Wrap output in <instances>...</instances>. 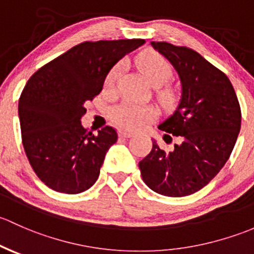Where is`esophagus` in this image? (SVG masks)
Masks as SVG:
<instances>
[{
    "label": "esophagus",
    "instance_id": "esophagus-1",
    "mask_svg": "<svg viewBox=\"0 0 254 254\" xmlns=\"http://www.w3.org/2000/svg\"><path fill=\"white\" fill-rule=\"evenodd\" d=\"M120 135L124 138H130L133 137V132H129V130H120Z\"/></svg>",
    "mask_w": 254,
    "mask_h": 254
}]
</instances>
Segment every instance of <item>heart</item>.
I'll list each match as a JSON object with an SVG mask.
<instances>
[{"label": "heart", "mask_w": 254, "mask_h": 254, "mask_svg": "<svg viewBox=\"0 0 254 254\" xmlns=\"http://www.w3.org/2000/svg\"><path fill=\"white\" fill-rule=\"evenodd\" d=\"M137 64L140 72L154 87L163 85L172 77V73H174L171 64L163 55L154 50H145L140 52L137 57ZM121 64H116L109 70L104 80L105 90L112 91L116 87V83L121 74ZM159 94L164 100H170L174 96V91L170 88L160 89ZM154 115H155V111L150 106L139 105V104L129 103V101L116 106L111 112L112 120L119 126L127 128V129H137L144 126L146 122L153 119Z\"/></svg>", "instance_id": "b5f03b06"}]
</instances>
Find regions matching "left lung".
I'll return each instance as SVG.
<instances>
[{
    "label": "left lung",
    "instance_id": "8db88e82",
    "mask_svg": "<svg viewBox=\"0 0 254 254\" xmlns=\"http://www.w3.org/2000/svg\"><path fill=\"white\" fill-rule=\"evenodd\" d=\"M153 48L179 72L182 98L176 111L159 126L164 140L180 142L170 151L153 140L139 163L143 181L166 197H185L202 190L229 160L241 128V108L223 70L186 46L153 41Z\"/></svg>",
    "mask_w": 254,
    "mask_h": 254
}]
</instances>
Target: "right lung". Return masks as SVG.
Here are the masks:
<instances>
[{
  "mask_svg": "<svg viewBox=\"0 0 254 254\" xmlns=\"http://www.w3.org/2000/svg\"><path fill=\"white\" fill-rule=\"evenodd\" d=\"M143 39L84 41L36 70L18 104L22 143L36 176L56 192L77 194L98 180L116 129L83 128L84 105L103 89L109 70Z\"/></svg>",
  "mask_w": 254,
  "mask_h": 254,
  "instance_id": "right-lung-1",
  "label": "right lung"
}]
</instances>
